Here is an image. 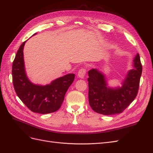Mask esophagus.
<instances>
[{
	"instance_id": "1",
	"label": "esophagus",
	"mask_w": 153,
	"mask_h": 153,
	"mask_svg": "<svg viewBox=\"0 0 153 153\" xmlns=\"http://www.w3.org/2000/svg\"><path fill=\"white\" fill-rule=\"evenodd\" d=\"M86 73V69L85 68H81L78 72V76L80 78H84Z\"/></svg>"
}]
</instances>
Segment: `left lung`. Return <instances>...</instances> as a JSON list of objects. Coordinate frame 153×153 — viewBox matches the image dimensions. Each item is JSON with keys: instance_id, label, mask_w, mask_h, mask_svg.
Masks as SVG:
<instances>
[{"instance_id": "left-lung-1", "label": "left lung", "mask_w": 153, "mask_h": 153, "mask_svg": "<svg viewBox=\"0 0 153 153\" xmlns=\"http://www.w3.org/2000/svg\"><path fill=\"white\" fill-rule=\"evenodd\" d=\"M121 87L112 89L106 86L102 72L92 69L88 71L89 103L94 112L106 115L121 114L135 100L139 88L142 66L139 54L133 60Z\"/></svg>"}]
</instances>
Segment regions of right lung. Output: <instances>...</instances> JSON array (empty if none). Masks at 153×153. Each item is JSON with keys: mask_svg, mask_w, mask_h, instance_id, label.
<instances>
[{"mask_svg": "<svg viewBox=\"0 0 153 153\" xmlns=\"http://www.w3.org/2000/svg\"><path fill=\"white\" fill-rule=\"evenodd\" d=\"M25 42L20 45L13 62V83L16 93L32 112L42 114L56 112L61 106L66 92L75 79V74H68L44 86L32 84L25 70L23 50Z\"/></svg>", "mask_w": 153, "mask_h": 153, "instance_id": "obj_1", "label": "right lung"}]
</instances>
